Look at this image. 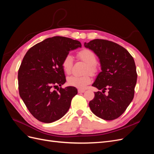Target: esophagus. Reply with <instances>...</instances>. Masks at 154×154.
<instances>
[{
  "label": "esophagus",
  "mask_w": 154,
  "mask_h": 154,
  "mask_svg": "<svg viewBox=\"0 0 154 154\" xmlns=\"http://www.w3.org/2000/svg\"><path fill=\"white\" fill-rule=\"evenodd\" d=\"M85 91L84 90V89H80V88H79V89L78 90V93H83V92H84Z\"/></svg>",
  "instance_id": "34e87169"
}]
</instances>
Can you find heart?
I'll return each instance as SVG.
<instances>
[{
    "instance_id": "heart-1",
    "label": "heart",
    "mask_w": 154,
    "mask_h": 154,
    "mask_svg": "<svg viewBox=\"0 0 154 154\" xmlns=\"http://www.w3.org/2000/svg\"><path fill=\"white\" fill-rule=\"evenodd\" d=\"M78 57L87 65L86 72H89L91 74L96 73L97 69L96 63L97 62V57L96 54L92 51L88 49H83L78 53ZM73 58L71 55L67 54L64 57L62 62V67L65 73L69 74L71 72L72 66ZM91 82V78L86 74L83 76H71L67 78V83L70 86L76 87L78 88H84L87 85Z\"/></svg>"
}]
</instances>
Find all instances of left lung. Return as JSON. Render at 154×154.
I'll list each match as a JSON object with an SVG mask.
<instances>
[{"mask_svg": "<svg viewBox=\"0 0 154 154\" xmlns=\"http://www.w3.org/2000/svg\"><path fill=\"white\" fill-rule=\"evenodd\" d=\"M84 45L98 57L101 69L92 85L102 92H94L90 109L103 119H117L134 98L137 77L134 60L127 49L111 41L94 39Z\"/></svg>", "mask_w": 154, "mask_h": 154, "instance_id": "8db88e82", "label": "left lung"}]
</instances>
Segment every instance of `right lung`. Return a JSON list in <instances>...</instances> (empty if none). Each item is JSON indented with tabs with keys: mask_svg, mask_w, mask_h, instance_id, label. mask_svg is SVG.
<instances>
[{
	"mask_svg": "<svg viewBox=\"0 0 154 154\" xmlns=\"http://www.w3.org/2000/svg\"><path fill=\"white\" fill-rule=\"evenodd\" d=\"M80 42L53 36L36 44L26 54L18 69L19 94L30 113L38 121L50 123L62 118L77 94L76 87H60L66 82L62 67L69 51L81 48Z\"/></svg>",
	"mask_w": 154,
	"mask_h": 154,
	"instance_id": "add662e5",
	"label": "right lung"
}]
</instances>
